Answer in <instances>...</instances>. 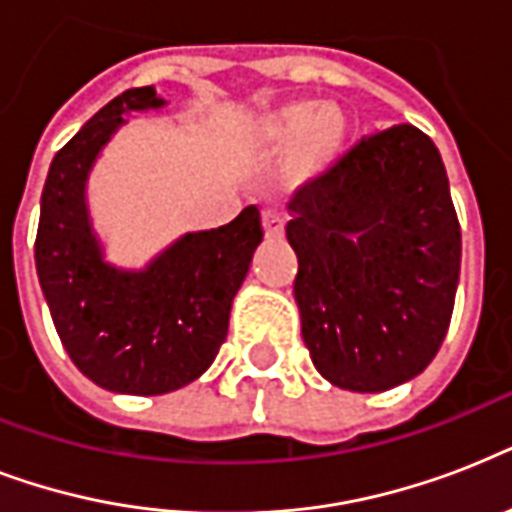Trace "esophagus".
Masks as SVG:
<instances>
[{"label":"esophagus","instance_id":"obj_1","mask_svg":"<svg viewBox=\"0 0 512 512\" xmlns=\"http://www.w3.org/2000/svg\"><path fill=\"white\" fill-rule=\"evenodd\" d=\"M263 228L268 239H281L284 236V217L273 209H265L263 212Z\"/></svg>","mask_w":512,"mask_h":512}]
</instances>
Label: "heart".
I'll return each mask as SVG.
<instances>
[{
	"label": "heart",
	"mask_w": 512,
	"mask_h": 512,
	"mask_svg": "<svg viewBox=\"0 0 512 512\" xmlns=\"http://www.w3.org/2000/svg\"><path fill=\"white\" fill-rule=\"evenodd\" d=\"M348 119L337 106L292 100L271 108L252 127V143L263 151L287 154V180L292 185L316 183L332 172L348 146Z\"/></svg>",
	"instance_id": "heart-1"
}]
</instances>
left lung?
<instances>
[{
	"label": "left lung",
	"mask_w": 512,
	"mask_h": 512,
	"mask_svg": "<svg viewBox=\"0 0 512 512\" xmlns=\"http://www.w3.org/2000/svg\"><path fill=\"white\" fill-rule=\"evenodd\" d=\"M289 212L295 300L321 377L356 393L417 377L446 337L462 257L433 140L412 124L364 138Z\"/></svg>",
	"instance_id": "8db88e82"
}]
</instances>
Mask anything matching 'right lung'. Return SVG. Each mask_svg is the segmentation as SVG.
I'll return each mask as SVG.
<instances>
[{"instance_id": "right-lung-1", "label": "right lung", "mask_w": 512, "mask_h": 512, "mask_svg": "<svg viewBox=\"0 0 512 512\" xmlns=\"http://www.w3.org/2000/svg\"><path fill=\"white\" fill-rule=\"evenodd\" d=\"M167 100L135 87L103 106L50 164L36 231V273L52 324L84 377L114 393L162 396L207 372L228 335L231 303L263 241L257 207L185 233L140 271L106 260L87 207V177L135 111Z\"/></svg>"}]
</instances>
